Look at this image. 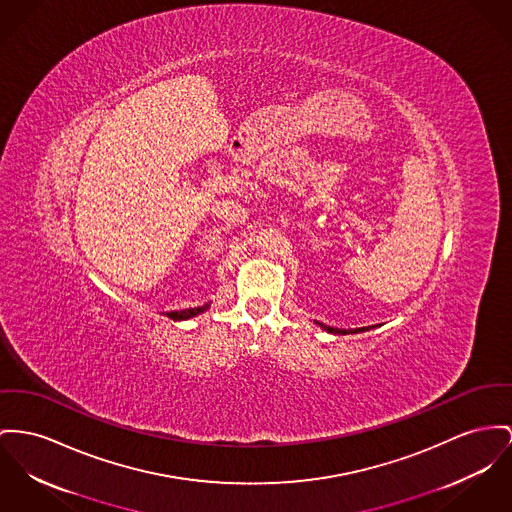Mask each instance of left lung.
<instances>
[{"instance_id": "obj_1", "label": "left lung", "mask_w": 512, "mask_h": 512, "mask_svg": "<svg viewBox=\"0 0 512 512\" xmlns=\"http://www.w3.org/2000/svg\"><path fill=\"white\" fill-rule=\"evenodd\" d=\"M322 330H326L328 334H338V336H345V334H359V332H367V330H373L375 326H363V328H349V330H343V328H334V326H326L322 322H316ZM378 326V324H376Z\"/></svg>"}]
</instances>
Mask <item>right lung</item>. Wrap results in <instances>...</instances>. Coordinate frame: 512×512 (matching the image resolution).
I'll return each mask as SVG.
<instances>
[{
    "label": "right lung",
    "instance_id": "right-lung-1",
    "mask_svg": "<svg viewBox=\"0 0 512 512\" xmlns=\"http://www.w3.org/2000/svg\"><path fill=\"white\" fill-rule=\"evenodd\" d=\"M211 307V303H205L204 307H196V308H184V310H171V312H165L169 318L172 320H190V318H194V316H198V314H202L205 312L207 308Z\"/></svg>",
    "mask_w": 512,
    "mask_h": 512
}]
</instances>
